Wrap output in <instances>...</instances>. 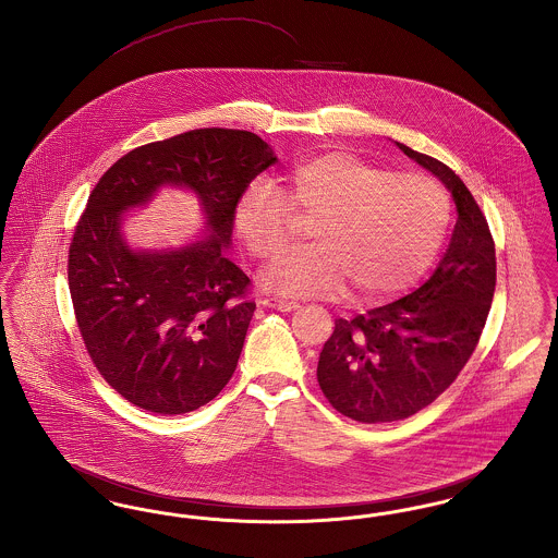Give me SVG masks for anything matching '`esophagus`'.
<instances>
[{
	"label": "esophagus",
	"instance_id": "esophagus-1",
	"mask_svg": "<svg viewBox=\"0 0 558 558\" xmlns=\"http://www.w3.org/2000/svg\"><path fill=\"white\" fill-rule=\"evenodd\" d=\"M262 305L271 307V310H280V312H292L299 307L296 301L284 299V296H262Z\"/></svg>",
	"mask_w": 558,
	"mask_h": 558
}]
</instances>
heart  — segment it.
Here are the masks:
<instances>
[{
  "instance_id": "1",
  "label": "heart",
  "mask_w": 558,
  "mask_h": 558,
  "mask_svg": "<svg viewBox=\"0 0 558 558\" xmlns=\"http://www.w3.org/2000/svg\"><path fill=\"white\" fill-rule=\"evenodd\" d=\"M291 213L316 219L312 246L264 274V284L289 294L383 301L410 287L446 236L450 205L444 190L414 173H391L345 153L303 160L282 192L267 182L246 187L236 230L259 262L278 259L291 242Z\"/></svg>"
}]
</instances>
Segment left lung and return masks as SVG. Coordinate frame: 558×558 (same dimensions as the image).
<instances>
[{"mask_svg": "<svg viewBox=\"0 0 558 558\" xmlns=\"http://www.w3.org/2000/svg\"><path fill=\"white\" fill-rule=\"evenodd\" d=\"M398 146L448 186L458 221L444 259L421 289L337 319L324 343V398L366 425L403 421L450 387L477 347L496 291V244L469 187L441 160Z\"/></svg>", "mask_w": 558, "mask_h": 558, "instance_id": "obj_1", "label": "left lung"}]
</instances>
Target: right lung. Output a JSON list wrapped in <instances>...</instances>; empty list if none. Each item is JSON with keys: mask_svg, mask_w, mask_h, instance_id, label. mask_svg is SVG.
<instances>
[{"mask_svg": "<svg viewBox=\"0 0 558 558\" xmlns=\"http://www.w3.org/2000/svg\"><path fill=\"white\" fill-rule=\"evenodd\" d=\"M271 162L259 135L205 128L133 148L92 190L69 246L71 301L96 371L133 405L186 414L236 371L255 301L226 246L242 192ZM162 183L199 194L213 234L171 254H133L120 213Z\"/></svg>", "mask_w": 558, "mask_h": 558, "instance_id": "add662e5", "label": "right lung"}]
</instances>
